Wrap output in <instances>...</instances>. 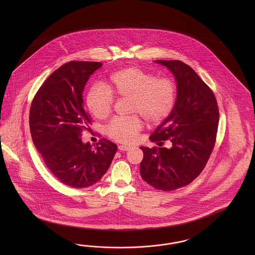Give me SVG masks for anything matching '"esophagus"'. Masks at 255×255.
Returning <instances> with one entry per match:
<instances>
[{"mask_svg": "<svg viewBox=\"0 0 255 255\" xmlns=\"http://www.w3.org/2000/svg\"><path fill=\"white\" fill-rule=\"evenodd\" d=\"M131 148L130 146H127V145H120L119 146V149L121 150V151H127V150H129Z\"/></svg>", "mask_w": 255, "mask_h": 255, "instance_id": "esophagus-1", "label": "esophagus"}]
</instances>
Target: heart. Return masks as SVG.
<instances>
[{"label": "heart", "instance_id": "b5f03b06", "mask_svg": "<svg viewBox=\"0 0 255 255\" xmlns=\"http://www.w3.org/2000/svg\"><path fill=\"white\" fill-rule=\"evenodd\" d=\"M107 88L96 84L86 96L89 111L98 119H105L114 106V95L131 98L130 112L139 114L149 124H161L172 113L177 98V87L167 77H156L147 70L127 67L113 73L108 78ZM139 117L115 118L107 127L111 138L131 143L142 129Z\"/></svg>", "mask_w": 255, "mask_h": 255}]
</instances>
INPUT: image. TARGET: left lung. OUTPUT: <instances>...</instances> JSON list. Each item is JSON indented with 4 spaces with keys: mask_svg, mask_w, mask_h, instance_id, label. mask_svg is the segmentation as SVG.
I'll use <instances>...</instances> for the list:
<instances>
[{
    "mask_svg": "<svg viewBox=\"0 0 255 255\" xmlns=\"http://www.w3.org/2000/svg\"><path fill=\"white\" fill-rule=\"evenodd\" d=\"M173 73L177 100L169 117L149 136L159 146L141 147L140 174L157 190L174 191L190 184L205 168L216 142L219 108L215 95L195 71L184 62L156 61Z\"/></svg>",
    "mask_w": 255,
    "mask_h": 255,
    "instance_id": "left-lung-1",
    "label": "left lung"
}]
</instances>
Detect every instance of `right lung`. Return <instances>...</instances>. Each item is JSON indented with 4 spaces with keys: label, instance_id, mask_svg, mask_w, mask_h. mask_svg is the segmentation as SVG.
I'll return each mask as SVG.
<instances>
[{
    "label": "right lung",
    "instance_id": "right-lung-1",
    "mask_svg": "<svg viewBox=\"0 0 255 255\" xmlns=\"http://www.w3.org/2000/svg\"><path fill=\"white\" fill-rule=\"evenodd\" d=\"M102 64L64 63L46 78L31 102L29 122L34 146L55 177L77 189L99 181L118 149L108 139H101L93 148L80 138L92 124L82 93L90 76Z\"/></svg>",
    "mask_w": 255,
    "mask_h": 255
}]
</instances>
